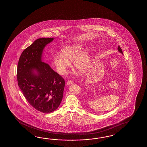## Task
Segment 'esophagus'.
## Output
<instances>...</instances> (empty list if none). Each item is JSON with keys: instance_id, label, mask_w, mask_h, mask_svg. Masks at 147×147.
Here are the masks:
<instances>
[{"instance_id": "esophagus-1", "label": "esophagus", "mask_w": 147, "mask_h": 147, "mask_svg": "<svg viewBox=\"0 0 147 147\" xmlns=\"http://www.w3.org/2000/svg\"><path fill=\"white\" fill-rule=\"evenodd\" d=\"M72 83H73V81H71V80H69V81L67 82V84L69 85V84H72Z\"/></svg>"}]
</instances>
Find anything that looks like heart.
Instances as JSON below:
<instances>
[{"label": "heart", "instance_id": "obj_1", "mask_svg": "<svg viewBox=\"0 0 147 147\" xmlns=\"http://www.w3.org/2000/svg\"><path fill=\"white\" fill-rule=\"evenodd\" d=\"M82 49L80 44H74L63 48L61 53H57L54 57V63L58 72L65 74L72 61L75 68L81 72H86L89 68L90 60L88 52Z\"/></svg>", "mask_w": 147, "mask_h": 147}]
</instances>
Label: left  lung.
I'll use <instances>...</instances> for the list:
<instances>
[{
  "instance_id": "left-lung-1",
  "label": "left lung",
  "mask_w": 147,
  "mask_h": 147,
  "mask_svg": "<svg viewBox=\"0 0 147 147\" xmlns=\"http://www.w3.org/2000/svg\"><path fill=\"white\" fill-rule=\"evenodd\" d=\"M118 50H119V51L120 52V53H121L123 54V52H122V49H121V48H120V47L119 46H118Z\"/></svg>"
}]
</instances>
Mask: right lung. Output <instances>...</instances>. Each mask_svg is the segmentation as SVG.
<instances>
[{
    "label": "right lung",
    "instance_id": "1",
    "mask_svg": "<svg viewBox=\"0 0 147 147\" xmlns=\"http://www.w3.org/2000/svg\"><path fill=\"white\" fill-rule=\"evenodd\" d=\"M53 40L44 38L34 41L22 51L17 70L18 84L25 98L35 109L46 113L59 106L65 86L64 79L41 61L44 47Z\"/></svg>",
    "mask_w": 147,
    "mask_h": 147
}]
</instances>
